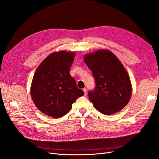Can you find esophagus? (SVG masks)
I'll return each instance as SVG.
<instances>
[{
	"instance_id": "esophagus-1",
	"label": "esophagus",
	"mask_w": 159,
	"mask_h": 159,
	"mask_svg": "<svg viewBox=\"0 0 159 159\" xmlns=\"http://www.w3.org/2000/svg\"><path fill=\"white\" fill-rule=\"evenodd\" d=\"M83 91H84V93H85V95H87V89H86V88H84V89H83Z\"/></svg>"
}]
</instances>
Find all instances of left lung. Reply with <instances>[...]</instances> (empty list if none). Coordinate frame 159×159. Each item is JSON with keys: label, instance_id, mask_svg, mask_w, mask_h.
Masks as SVG:
<instances>
[{"label": "left lung", "instance_id": "1", "mask_svg": "<svg viewBox=\"0 0 159 159\" xmlns=\"http://www.w3.org/2000/svg\"><path fill=\"white\" fill-rule=\"evenodd\" d=\"M92 72L95 87L89 91V99L94 107L104 115L121 110L132 94L131 80L125 68L111 52L99 50L84 56Z\"/></svg>", "mask_w": 159, "mask_h": 159}]
</instances>
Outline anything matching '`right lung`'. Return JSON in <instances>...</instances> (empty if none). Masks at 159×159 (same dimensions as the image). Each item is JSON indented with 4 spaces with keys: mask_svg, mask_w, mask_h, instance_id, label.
I'll use <instances>...</instances> for the list:
<instances>
[{
    "mask_svg": "<svg viewBox=\"0 0 159 159\" xmlns=\"http://www.w3.org/2000/svg\"><path fill=\"white\" fill-rule=\"evenodd\" d=\"M75 56L73 52H53L36 69L30 93L36 107L45 115L54 118L64 116L75 100L84 95L70 74Z\"/></svg>",
    "mask_w": 159,
    "mask_h": 159,
    "instance_id": "1",
    "label": "right lung"
}]
</instances>
